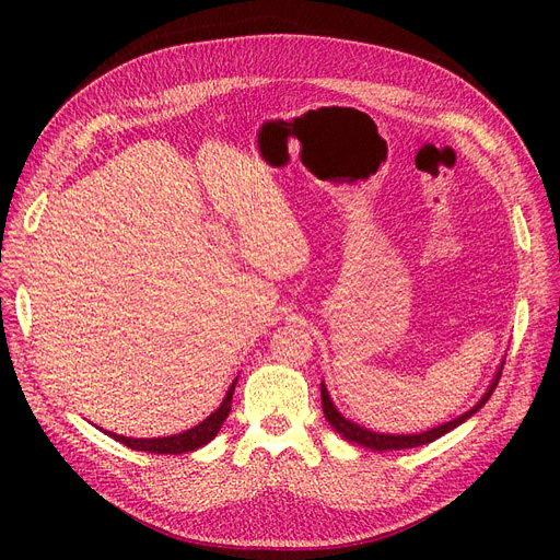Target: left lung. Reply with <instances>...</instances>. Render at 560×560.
<instances>
[{
  "mask_svg": "<svg viewBox=\"0 0 560 560\" xmlns=\"http://www.w3.org/2000/svg\"><path fill=\"white\" fill-rule=\"evenodd\" d=\"M502 368H504V359H502V363H499V368H497L492 381L488 384L486 393L481 395V399H479L472 408L465 410V413H460V416H456V418H452L450 422H443V424L431 427V429H427V431H418V433H378V431H372V429H368V427H363V424H359V422H354V420L345 418V416L340 413V410H338V406L334 404V399H331V395H329V390H327V386H325V381H322V384H319V388H322V410H325V418L329 420V424H331L345 440H349V443H357V445L368 447V450H374V452L422 447V445L433 443V440H438L440 435L450 433L452 429L460 427L463 422H467L475 413H479V410L483 408V404L490 399V395H492V390H494V386H497V381H499V374H502Z\"/></svg>",
  "mask_w": 560,
  "mask_h": 560,
  "instance_id": "obj_1",
  "label": "left lung"
}]
</instances>
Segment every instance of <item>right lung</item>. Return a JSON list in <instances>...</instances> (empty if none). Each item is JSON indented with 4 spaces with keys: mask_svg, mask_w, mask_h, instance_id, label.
I'll return each instance as SVG.
<instances>
[{
    "mask_svg": "<svg viewBox=\"0 0 560 560\" xmlns=\"http://www.w3.org/2000/svg\"><path fill=\"white\" fill-rule=\"evenodd\" d=\"M235 384H238V376L231 381V386L222 399V404L213 410V413L201 420L199 424L182 431V433H174V435H161V438H129V435H120V433H113V431H104L106 435L115 438L117 443H122L136 452H150V454H186V452H195L199 447H203L206 443H211V440L218 435V431L222 429L229 410H231V399H233V390Z\"/></svg>",
    "mask_w": 560,
    "mask_h": 560,
    "instance_id": "obj_1",
    "label": "right lung"
}]
</instances>
